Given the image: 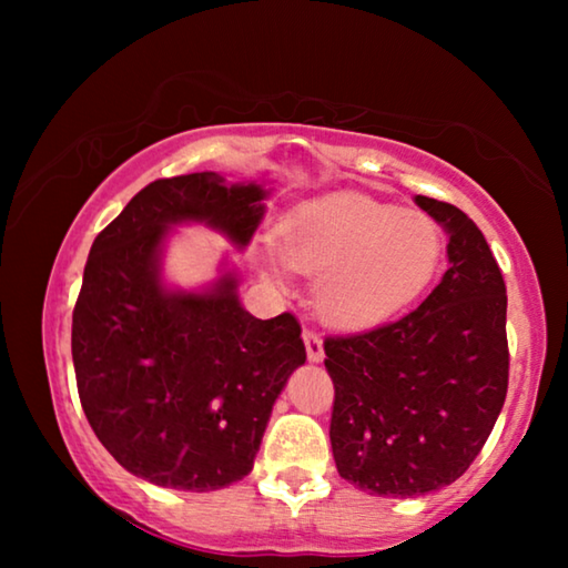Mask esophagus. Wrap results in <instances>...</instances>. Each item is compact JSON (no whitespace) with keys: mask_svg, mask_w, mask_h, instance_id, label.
Returning <instances> with one entry per match:
<instances>
[{"mask_svg":"<svg viewBox=\"0 0 568 568\" xmlns=\"http://www.w3.org/2000/svg\"><path fill=\"white\" fill-rule=\"evenodd\" d=\"M303 341H305L307 361H313V363L323 361L325 353H323V338H321V333L313 331V328H303Z\"/></svg>","mask_w":568,"mask_h":568,"instance_id":"34e87169","label":"esophagus"}]
</instances>
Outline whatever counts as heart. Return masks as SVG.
Instances as JSON below:
<instances>
[{
    "label": "heart",
    "mask_w": 568,
    "mask_h": 568,
    "mask_svg": "<svg viewBox=\"0 0 568 568\" xmlns=\"http://www.w3.org/2000/svg\"><path fill=\"white\" fill-rule=\"evenodd\" d=\"M285 265L321 275L318 307L341 328H365L410 305L444 261V230L423 213L363 195H333L295 207L277 225ZM275 271V261H263Z\"/></svg>",
    "instance_id": "1"
}]
</instances>
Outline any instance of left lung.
<instances>
[{"label":"left lung","instance_id":"8db88e82","mask_svg":"<svg viewBox=\"0 0 568 568\" xmlns=\"http://www.w3.org/2000/svg\"><path fill=\"white\" fill-rule=\"evenodd\" d=\"M416 203L448 230L440 283L403 318L323 343L335 466L373 496L413 498L464 476L508 388L501 267L456 205Z\"/></svg>","mask_w":568,"mask_h":568}]
</instances>
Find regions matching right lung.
Masks as SVG:
<instances>
[{"mask_svg":"<svg viewBox=\"0 0 568 568\" xmlns=\"http://www.w3.org/2000/svg\"><path fill=\"white\" fill-rule=\"evenodd\" d=\"M263 197L215 172L162 178L92 243L72 313L77 393L114 460L158 486L205 494L247 476L275 398L305 363L295 315L253 318L233 275L210 293L160 283L170 225L200 220L247 245Z\"/></svg>","mask_w":568,"mask_h":568,"instance_id":"add662e5","label":"right lung"}]
</instances>
